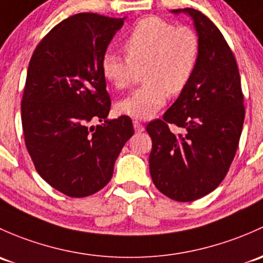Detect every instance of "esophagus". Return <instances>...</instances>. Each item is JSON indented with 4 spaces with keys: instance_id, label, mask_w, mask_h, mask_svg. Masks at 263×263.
<instances>
[{
    "instance_id": "esophagus-1",
    "label": "esophagus",
    "mask_w": 263,
    "mask_h": 263,
    "mask_svg": "<svg viewBox=\"0 0 263 263\" xmlns=\"http://www.w3.org/2000/svg\"><path fill=\"white\" fill-rule=\"evenodd\" d=\"M134 128H135V131L137 132V134H141V132L145 131V127H143V124L137 120L134 121Z\"/></svg>"
}]
</instances>
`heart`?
Instances as JSON below:
<instances>
[{
    "instance_id": "b5f03b06",
    "label": "heart",
    "mask_w": 263,
    "mask_h": 263,
    "mask_svg": "<svg viewBox=\"0 0 263 263\" xmlns=\"http://www.w3.org/2000/svg\"><path fill=\"white\" fill-rule=\"evenodd\" d=\"M126 57L107 51L102 57V76L116 89L129 85L136 69L146 83L116 104L121 115L137 120L154 117L167 101L187 87L200 57V40L194 29L176 26L160 17L139 21L123 43Z\"/></svg>"
}]
</instances>
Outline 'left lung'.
<instances>
[{
    "instance_id": "8db88e82",
    "label": "left lung",
    "mask_w": 263,
    "mask_h": 263,
    "mask_svg": "<svg viewBox=\"0 0 263 263\" xmlns=\"http://www.w3.org/2000/svg\"><path fill=\"white\" fill-rule=\"evenodd\" d=\"M192 17L200 40L197 70L162 120L146 127L155 186L176 201H193L222 182L236 155L245 121L238 66L217 26L194 8L171 10ZM175 124L184 131L175 135Z\"/></svg>"
}]
</instances>
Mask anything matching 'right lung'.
<instances>
[{
    "mask_svg": "<svg viewBox=\"0 0 263 263\" xmlns=\"http://www.w3.org/2000/svg\"><path fill=\"white\" fill-rule=\"evenodd\" d=\"M124 18L77 13L39 43L21 102L25 143L39 175L71 198L108 184L134 135L128 116L108 120L110 98L101 62ZM96 120L103 124L93 126Z\"/></svg>",
    "mask_w": 263,
    "mask_h": 263,
    "instance_id": "obj_1",
    "label": "right lung"
}]
</instances>
